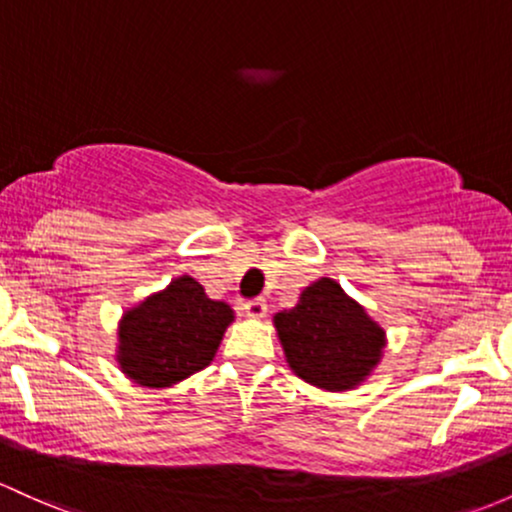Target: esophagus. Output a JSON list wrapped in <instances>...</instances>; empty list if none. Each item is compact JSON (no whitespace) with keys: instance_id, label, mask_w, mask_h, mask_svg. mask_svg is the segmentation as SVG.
Wrapping results in <instances>:
<instances>
[{"instance_id":"1","label":"esophagus","mask_w":512,"mask_h":512,"mask_svg":"<svg viewBox=\"0 0 512 512\" xmlns=\"http://www.w3.org/2000/svg\"><path fill=\"white\" fill-rule=\"evenodd\" d=\"M243 311H245V316H247V318L260 320V318H265V316H267V303H265V299H252V301H245Z\"/></svg>"}]
</instances>
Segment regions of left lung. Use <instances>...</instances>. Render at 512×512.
Wrapping results in <instances>:
<instances>
[{"label": "left lung", "instance_id": "left-lung-1", "mask_svg": "<svg viewBox=\"0 0 512 512\" xmlns=\"http://www.w3.org/2000/svg\"><path fill=\"white\" fill-rule=\"evenodd\" d=\"M291 372L325 391H352L384 357L386 333L330 277L301 291L299 303L274 313Z\"/></svg>", "mask_w": 512, "mask_h": 512}]
</instances>
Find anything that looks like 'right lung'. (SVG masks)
Returning <instances> with one entry per match:
<instances>
[{"instance_id":"right-lung-1","label":"right lung","mask_w":512,"mask_h":512,"mask_svg":"<svg viewBox=\"0 0 512 512\" xmlns=\"http://www.w3.org/2000/svg\"><path fill=\"white\" fill-rule=\"evenodd\" d=\"M235 320L226 301H213L189 274L172 279L119 320L116 362L131 381L165 389L209 367Z\"/></svg>"}]
</instances>
